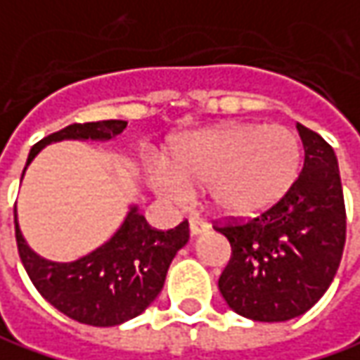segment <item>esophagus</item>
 Returning a JSON list of instances; mask_svg holds the SVG:
<instances>
[{
    "label": "esophagus",
    "mask_w": 360,
    "mask_h": 360,
    "mask_svg": "<svg viewBox=\"0 0 360 360\" xmlns=\"http://www.w3.org/2000/svg\"><path fill=\"white\" fill-rule=\"evenodd\" d=\"M189 229H191V235H199V233H203L207 229V223H205L203 219L191 217L189 219Z\"/></svg>",
    "instance_id": "obj_1"
}]
</instances>
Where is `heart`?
Masks as SVG:
<instances>
[{"instance_id": "obj_1", "label": "heart", "mask_w": 360, "mask_h": 360, "mask_svg": "<svg viewBox=\"0 0 360 360\" xmlns=\"http://www.w3.org/2000/svg\"><path fill=\"white\" fill-rule=\"evenodd\" d=\"M303 147L283 125H225L193 133L173 149L169 169L153 175L157 191L183 199L203 187L221 213L247 217L283 199L301 173Z\"/></svg>"}]
</instances>
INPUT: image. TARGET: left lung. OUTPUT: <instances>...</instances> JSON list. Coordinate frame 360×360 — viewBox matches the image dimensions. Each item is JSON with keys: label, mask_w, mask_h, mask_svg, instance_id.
Wrapping results in <instances>:
<instances>
[{"label": "left lung", "mask_w": 360, "mask_h": 360, "mask_svg": "<svg viewBox=\"0 0 360 360\" xmlns=\"http://www.w3.org/2000/svg\"><path fill=\"white\" fill-rule=\"evenodd\" d=\"M304 165L289 193L253 219L215 225L231 243L219 291L239 315L281 323L307 313L341 263L347 211L333 147L297 123Z\"/></svg>", "instance_id": "8db88e82"}]
</instances>
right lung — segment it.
I'll list each match as a JSON object with an SVG mask.
<instances>
[{
  "label": "right lung",
  "instance_id": "add662e5",
  "mask_svg": "<svg viewBox=\"0 0 360 360\" xmlns=\"http://www.w3.org/2000/svg\"><path fill=\"white\" fill-rule=\"evenodd\" d=\"M127 127V121L73 123L35 143L27 165L39 149L61 139H111ZM25 173V169H23ZM15 217V241L21 263L33 287L47 303L69 319L91 325L113 327L141 315L163 289L167 269L175 253L189 241V223L159 231L131 207L119 231L94 253L73 263H51L35 255L23 241Z\"/></svg>",
  "mask_w": 360,
  "mask_h": 360
}]
</instances>
